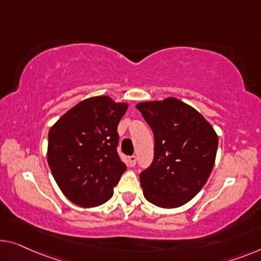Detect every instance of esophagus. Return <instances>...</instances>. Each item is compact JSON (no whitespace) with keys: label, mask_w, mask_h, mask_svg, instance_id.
Here are the masks:
<instances>
[{"label":"esophagus","mask_w":261,"mask_h":261,"mask_svg":"<svg viewBox=\"0 0 261 261\" xmlns=\"http://www.w3.org/2000/svg\"><path fill=\"white\" fill-rule=\"evenodd\" d=\"M127 161H129V165L131 166V168H134V166L136 165V163H137V157L136 155H130L129 158H127Z\"/></svg>","instance_id":"obj_1"}]
</instances>
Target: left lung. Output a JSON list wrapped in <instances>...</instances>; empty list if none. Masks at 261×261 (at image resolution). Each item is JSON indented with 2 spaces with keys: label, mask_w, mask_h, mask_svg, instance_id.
<instances>
[{
  "label": "left lung",
  "mask_w": 261,
  "mask_h": 261,
  "mask_svg": "<svg viewBox=\"0 0 261 261\" xmlns=\"http://www.w3.org/2000/svg\"><path fill=\"white\" fill-rule=\"evenodd\" d=\"M154 137V155L139 180L147 201L164 208L188 203L213 169L218 136L192 107L170 97L136 106Z\"/></svg>",
  "instance_id": "8db88e82"
}]
</instances>
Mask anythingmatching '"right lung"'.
<instances>
[{"mask_svg": "<svg viewBox=\"0 0 261 261\" xmlns=\"http://www.w3.org/2000/svg\"><path fill=\"white\" fill-rule=\"evenodd\" d=\"M127 104L98 96L82 100L49 131L48 164L61 191L73 204L108 201L126 165L117 152V126Z\"/></svg>", "mask_w": 261, "mask_h": 261, "instance_id": "obj_1", "label": "right lung"}]
</instances>
